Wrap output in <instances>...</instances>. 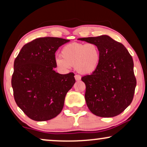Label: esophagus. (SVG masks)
Returning <instances> with one entry per match:
<instances>
[{
  "label": "esophagus",
  "instance_id": "esophagus-1",
  "mask_svg": "<svg viewBox=\"0 0 147 147\" xmlns=\"http://www.w3.org/2000/svg\"><path fill=\"white\" fill-rule=\"evenodd\" d=\"M75 79L76 81H79V80H81V76H80V75H77V74H76V75H75Z\"/></svg>",
  "mask_w": 147,
  "mask_h": 147
}]
</instances>
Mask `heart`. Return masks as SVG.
Instances as JSON below:
<instances>
[{
	"label": "heart",
	"instance_id": "b5f03b06",
	"mask_svg": "<svg viewBox=\"0 0 147 147\" xmlns=\"http://www.w3.org/2000/svg\"><path fill=\"white\" fill-rule=\"evenodd\" d=\"M61 56L57 57L55 64L62 71H67L75 66L76 71L82 74H91L98 69L101 54L98 46L94 43H73L62 48Z\"/></svg>",
	"mask_w": 147,
	"mask_h": 147
}]
</instances>
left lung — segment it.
<instances>
[{
	"mask_svg": "<svg viewBox=\"0 0 147 147\" xmlns=\"http://www.w3.org/2000/svg\"><path fill=\"white\" fill-rule=\"evenodd\" d=\"M78 39L95 44L101 54L98 69L82 78L86 84L88 108L100 117L118 115L131 104L134 97L136 80L132 56L122 43L108 35Z\"/></svg>",
	"mask_w": 147,
	"mask_h": 147,
	"instance_id": "1",
	"label": "left lung"
}]
</instances>
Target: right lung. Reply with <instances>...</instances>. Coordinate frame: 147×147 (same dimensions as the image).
Listing matches in <instances>:
<instances>
[{
    "mask_svg": "<svg viewBox=\"0 0 147 147\" xmlns=\"http://www.w3.org/2000/svg\"><path fill=\"white\" fill-rule=\"evenodd\" d=\"M69 40L40 37L22 47L14 62L11 84L17 106L31 119L46 121L63 108L66 94L73 87L74 73L60 74L53 68L55 52Z\"/></svg>",
    "mask_w": 147,
    "mask_h": 147,
    "instance_id": "1",
    "label": "right lung"
}]
</instances>
